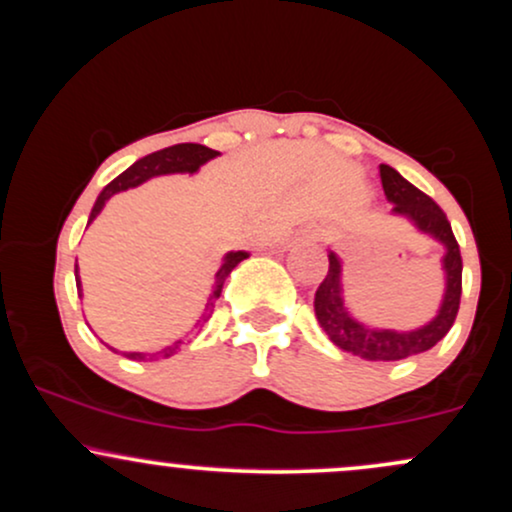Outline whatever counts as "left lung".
<instances>
[{"instance_id": "8db88e82", "label": "left lung", "mask_w": 512, "mask_h": 512, "mask_svg": "<svg viewBox=\"0 0 512 512\" xmlns=\"http://www.w3.org/2000/svg\"><path fill=\"white\" fill-rule=\"evenodd\" d=\"M380 180H383V190L387 199L395 204V214L407 216L416 223V228L424 233H431L433 238L445 245L443 269L448 286H445V298L440 305L436 320L428 325L419 327L414 332H392V330H373V327L363 325L354 320L349 310L344 308L342 298V264L337 255L330 252V269H327L325 279L315 291V315L322 330L332 339L339 349L349 351V354L366 358V361H399L421 351H428L436 346L445 334L450 332L452 322H455L457 310H460L462 296V255L460 245H457L455 233H452L448 216L445 211L433 202L431 197L424 195L419 187L404 180L395 168L380 166Z\"/></svg>"}]
</instances>
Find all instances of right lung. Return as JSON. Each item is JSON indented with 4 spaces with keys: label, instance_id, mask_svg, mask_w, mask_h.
I'll list each match as a JSON object with an SVG mask.
<instances>
[{
    "label": "right lung",
    "instance_id": "obj_1",
    "mask_svg": "<svg viewBox=\"0 0 512 512\" xmlns=\"http://www.w3.org/2000/svg\"><path fill=\"white\" fill-rule=\"evenodd\" d=\"M219 156V151L209 149V146H202V144H175V146H168V149H161V151H154V154L139 158L134 166H129L125 173H120L117 178L110 182V185H105V190L98 195L96 204H93L91 209V216H88V223L96 219L98 214H101V209L105 207V202H108L110 197L115 195V192L120 190H127V187H137L142 185L144 180L154 178V175H166V173H195V170L202 166V163H207L209 158ZM248 257V252H228L226 260H223L221 269L216 272V281H214V291H211L209 301H207V308H204L202 317L197 320L195 330L192 332H199L204 327V322H209L211 313H214L216 308V298L221 296V289H223V281H226V276L233 272V269L238 267L240 262ZM76 274V289H81V281H79V264H76L74 269ZM187 342L185 339H178L175 344L166 346V349L156 351V354H125L127 358H132V361H156V358H168L173 356L175 351L180 349L182 344Z\"/></svg>",
    "mask_w": 512,
    "mask_h": 512
}]
</instances>
